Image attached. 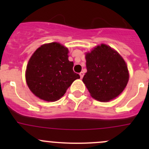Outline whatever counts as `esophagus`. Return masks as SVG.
<instances>
[{
	"instance_id": "obj_1",
	"label": "esophagus",
	"mask_w": 149,
	"mask_h": 149,
	"mask_svg": "<svg viewBox=\"0 0 149 149\" xmlns=\"http://www.w3.org/2000/svg\"><path fill=\"white\" fill-rule=\"evenodd\" d=\"M79 75H80V77H81V79H82V78L84 77V72H81L80 73H79Z\"/></svg>"
}]
</instances>
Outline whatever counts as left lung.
Segmentation results:
<instances>
[{"mask_svg": "<svg viewBox=\"0 0 149 149\" xmlns=\"http://www.w3.org/2000/svg\"><path fill=\"white\" fill-rule=\"evenodd\" d=\"M87 72L83 82L95 100L107 102L118 97L128 82L127 67L110 47L101 45L86 55Z\"/></svg>", "mask_w": 149, "mask_h": 149, "instance_id": "left-lung-1", "label": "left lung"}]
</instances>
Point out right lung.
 <instances>
[{"label":"right lung","instance_id":"right-lung-1","mask_svg":"<svg viewBox=\"0 0 149 149\" xmlns=\"http://www.w3.org/2000/svg\"><path fill=\"white\" fill-rule=\"evenodd\" d=\"M68 49L57 42L45 44L31 55L26 66V83L31 92L48 102L59 100L80 76L68 61Z\"/></svg>","mask_w":149,"mask_h":149}]
</instances>
